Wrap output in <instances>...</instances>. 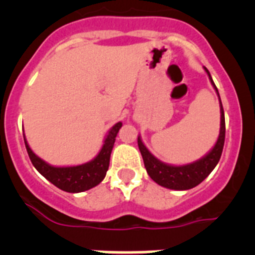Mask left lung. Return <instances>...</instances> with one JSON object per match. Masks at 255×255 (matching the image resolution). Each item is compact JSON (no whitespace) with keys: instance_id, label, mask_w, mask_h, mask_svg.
I'll return each instance as SVG.
<instances>
[{"instance_id":"8db88e82","label":"left lung","mask_w":255,"mask_h":255,"mask_svg":"<svg viewBox=\"0 0 255 255\" xmlns=\"http://www.w3.org/2000/svg\"><path fill=\"white\" fill-rule=\"evenodd\" d=\"M206 73L208 74L211 84L216 89L218 98L217 87L215 85L212 76L207 67H204ZM220 112H221V126H220V135L216 141L215 147L212 148L204 157L195 162H191L188 164H181V166H175V164H168L164 162L159 161L158 158H155L154 155L148 150V148L144 145L141 141L140 136H138V145L139 150L143 157L144 166L147 170L148 175L150 179L154 182H157L158 185L163 186V188L172 189V190H188V189L194 188V186L199 185L200 182L203 181L209 173L213 171V168L217 166L218 161L222 154V149H224L225 144V114L224 107H222V102L220 98Z\"/></svg>"}]
</instances>
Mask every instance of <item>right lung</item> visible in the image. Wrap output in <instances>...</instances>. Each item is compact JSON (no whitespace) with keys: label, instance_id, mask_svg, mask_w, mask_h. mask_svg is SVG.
Wrapping results in <instances>:
<instances>
[{"label":"right lung","instance_id":"add662e5","mask_svg":"<svg viewBox=\"0 0 255 255\" xmlns=\"http://www.w3.org/2000/svg\"><path fill=\"white\" fill-rule=\"evenodd\" d=\"M121 126H123V123L115 124L105 138L100 153L92 161L78 164V166H66V167L52 166L39 158L30 149L25 138H24V141H25L29 158L40 175H43L49 182H52L61 190L67 191V193H82V191L89 190L97 186L105 179L106 172L110 166L112 148H114L117 132L121 129Z\"/></svg>","mask_w":255,"mask_h":255}]
</instances>
